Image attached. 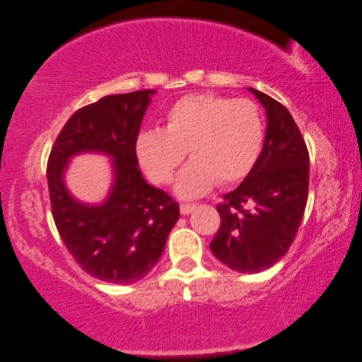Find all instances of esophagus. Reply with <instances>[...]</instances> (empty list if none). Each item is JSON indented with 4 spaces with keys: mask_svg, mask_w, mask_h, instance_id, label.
<instances>
[{
    "mask_svg": "<svg viewBox=\"0 0 362 362\" xmlns=\"http://www.w3.org/2000/svg\"><path fill=\"white\" fill-rule=\"evenodd\" d=\"M180 210H181V215H189L192 210H195V205L194 204H181Z\"/></svg>",
    "mask_w": 362,
    "mask_h": 362,
    "instance_id": "34e87169",
    "label": "esophagus"
}]
</instances>
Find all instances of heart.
I'll list each match as a JSON object with an SVG mask.
<instances>
[{
	"label": "heart",
	"instance_id": "obj_1",
	"mask_svg": "<svg viewBox=\"0 0 362 362\" xmlns=\"http://www.w3.org/2000/svg\"><path fill=\"white\" fill-rule=\"evenodd\" d=\"M264 142L257 104L218 94H187L165 115V129L149 128L136 139V156L151 180L168 185L186 156L192 160L177 176L181 197H199L216 185H235L250 175Z\"/></svg>",
	"mask_w": 362,
	"mask_h": 362
}]
</instances>
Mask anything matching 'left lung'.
<instances>
[{"mask_svg": "<svg viewBox=\"0 0 362 362\" xmlns=\"http://www.w3.org/2000/svg\"><path fill=\"white\" fill-rule=\"evenodd\" d=\"M250 91L268 115L263 151L250 175L216 205L221 224L210 244L220 262L239 272L268 269L287 253L310 186V153L293 117L268 94Z\"/></svg>", "mask_w": 362, "mask_h": 362, "instance_id": "8db88e82", "label": "left lung"}]
</instances>
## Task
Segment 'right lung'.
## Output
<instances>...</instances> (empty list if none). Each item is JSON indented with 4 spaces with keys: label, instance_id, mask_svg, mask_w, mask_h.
I'll return each mask as SVG.
<instances>
[{
    "label": "right lung",
    "instance_id": "obj_1",
    "mask_svg": "<svg viewBox=\"0 0 362 362\" xmlns=\"http://www.w3.org/2000/svg\"><path fill=\"white\" fill-rule=\"evenodd\" d=\"M153 93L110 94L78 109L47 158V189L59 235L83 271L110 284L142 279L162 257L180 218L176 200L147 185L138 168L136 139ZM90 150L115 158V187L96 207L74 201L62 180L68 158Z\"/></svg>",
    "mask_w": 362,
    "mask_h": 362
}]
</instances>
